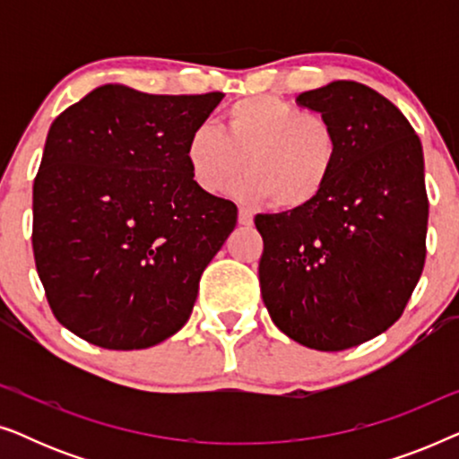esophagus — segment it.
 I'll use <instances>...</instances> for the list:
<instances>
[{"label": "esophagus", "instance_id": "obj_1", "mask_svg": "<svg viewBox=\"0 0 459 459\" xmlns=\"http://www.w3.org/2000/svg\"><path fill=\"white\" fill-rule=\"evenodd\" d=\"M253 215H250L248 211H244V209H240V212H238V223L240 225H253Z\"/></svg>", "mask_w": 459, "mask_h": 459}]
</instances>
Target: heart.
<instances>
[{
	"label": "heart",
	"instance_id": "1",
	"mask_svg": "<svg viewBox=\"0 0 459 459\" xmlns=\"http://www.w3.org/2000/svg\"><path fill=\"white\" fill-rule=\"evenodd\" d=\"M341 154L328 118L305 112L286 100L253 96L223 110L219 129L198 125L187 137L186 160L194 184L219 196L234 184L244 203H267L300 211L322 196Z\"/></svg>",
	"mask_w": 459,
	"mask_h": 459
}]
</instances>
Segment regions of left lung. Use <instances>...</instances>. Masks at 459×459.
Returning <instances> with one entry per match:
<instances>
[{
	"mask_svg": "<svg viewBox=\"0 0 459 459\" xmlns=\"http://www.w3.org/2000/svg\"><path fill=\"white\" fill-rule=\"evenodd\" d=\"M297 102L334 125L341 154L316 203L255 217L261 294L292 341L342 351L391 328L422 275V143L397 106L355 81L305 91Z\"/></svg>",
	"mask_w": 459,
	"mask_h": 459,
	"instance_id": "8db88e82",
	"label": "left lung"
}]
</instances>
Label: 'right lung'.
Wrapping results in <instances>:
<instances>
[{
	"instance_id": "right-lung-1",
	"label": "right lung",
	"mask_w": 459,
	"mask_h": 459,
	"mask_svg": "<svg viewBox=\"0 0 459 459\" xmlns=\"http://www.w3.org/2000/svg\"><path fill=\"white\" fill-rule=\"evenodd\" d=\"M221 98L102 85L56 117L33 184V253L73 334L134 351L187 322L238 219L231 200L194 184L186 160L187 137Z\"/></svg>"
}]
</instances>
